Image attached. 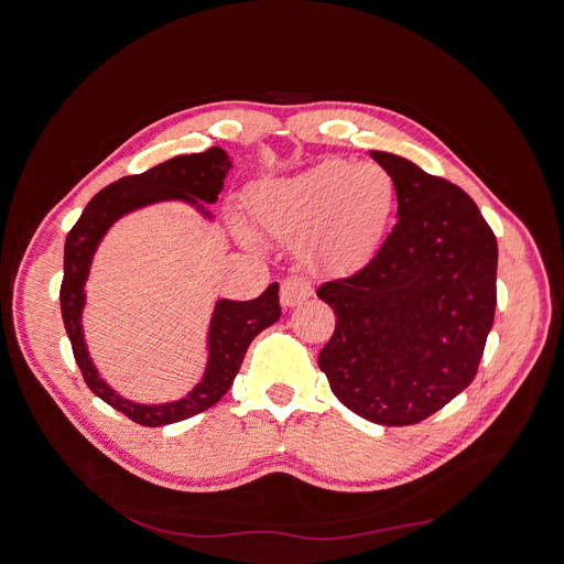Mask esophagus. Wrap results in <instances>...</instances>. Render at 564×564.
I'll return each instance as SVG.
<instances>
[{"instance_id": "obj_1", "label": "esophagus", "mask_w": 564, "mask_h": 564, "mask_svg": "<svg viewBox=\"0 0 564 564\" xmlns=\"http://www.w3.org/2000/svg\"><path fill=\"white\" fill-rule=\"evenodd\" d=\"M313 294V285L311 281H306L304 276H290L281 283V306L283 308H292L302 302H306Z\"/></svg>"}]
</instances>
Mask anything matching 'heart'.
<instances>
[{
	"label": "heart",
	"mask_w": 564,
	"mask_h": 564,
	"mask_svg": "<svg viewBox=\"0 0 564 564\" xmlns=\"http://www.w3.org/2000/svg\"><path fill=\"white\" fill-rule=\"evenodd\" d=\"M256 224L276 240L300 247V258L322 274L364 270L381 251L398 213V185L377 162L327 160L292 177L249 189Z\"/></svg>",
	"instance_id": "obj_1"
}]
</instances>
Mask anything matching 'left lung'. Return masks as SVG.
<instances>
[{
  "label": "left lung",
  "instance_id": "left-lung-1",
  "mask_svg": "<svg viewBox=\"0 0 564 564\" xmlns=\"http://www.w3.org/2000/svg\"><path fill=\"white\" fill-rule=\"evenodd\" d=\"M398 185V224L370 264L322 283L336 313L319 351L334 395L377 425H413L478 372L496 311V235L457 185L370 151Z\"/></svg>",
  "mask_w": 564,
  "mask_h": 564
}]
</instances>
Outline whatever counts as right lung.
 <instances>
[{
  "mask_svg": "<svg viewBox=\"0 0 564 564\" xmlns=\"http://www.w3.org/2000/svg\"><path fill=\"white\" fill-rule=\"evenodd\" d=\"M232 162L224 148H207L203 153L177 155L139 175L121 177L102 192H98L84 207L82 217L66 237L64 249V283H62V315L66 324V334L73 345L75 361L82 370L86 387L91 389L100 400H105L116 411L145 427L171 425L196 416V413L217 404L240 370L245 354L251 340L281 317L279 306V285L272 283L260 297L251 302H232L217 300L210 329H207V364L205 372L196 387L181 400L160 402V404H141L118 395L109 383L100 377L88 354L84 329H82V311L86 304V279L91 272L94 253L98 251L107 230L139 207L162 203V200H183L205 217L213 219L207 205L217 203L219 192L224 189L226 173Z\"/></svg>",
  "mask_w": 564,
  "mask_h": 564,
  "instance_id": "1",
  "label": "right lung"
}]
</instances>
